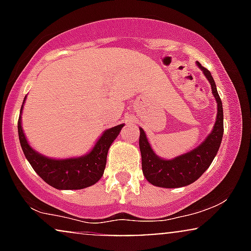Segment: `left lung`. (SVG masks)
Returning a JSON list of instances; mask_svg holds the SVG:
<instances>
[{
  "instance_id": "obj_1",
  "label": "left lung",
  "mask_w": 251,
  "mask_h": 251,
  "mask_svg": "<svg viewBox=\"0 0 251 251\" xmlns=\"http://www.w3.org/2000/svg\"><path fill=\"white\" fill-rule=\"evenodd\" d=\"M197 66L201 71H203L204 75L209 80L212 94L217 102V118H216L214 128L205 138V140H203V143L200 144L196 149L172 159H164L155 154L153 149L150 145L145 132L142 127H139V149L142 153L143 174L146 179L154 186L175 189L192 184L211 165L221 146L224 132L223 105H222V100L218 96L211 73L198 61Z\"/></svg>"
}]
</instances>
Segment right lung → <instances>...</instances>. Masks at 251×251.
<instances>
[{
    "label": "right lung",
    "instance_id": "add662e5",
    "mask_svg": "<svg viewBox=\"0 0 251 251\" xmlns=\"http://www.w3.org/2000/svg\"><path fill=\"white\" fill-rule=\"evenodd\" d=\"M25 98L20 111L21 114ZM124 125L125 124H120L103 131L101 137L98 139L96 145L88 153L81 157L65 158V159L46 157L31 148L22 129L21 116L17 123V129H19L20 144L25 158L31 168L35 170L36 174L46 183L59 190H80L93 185L102 177L109 146L119 135Z\"/></svg>",
    "mask_w": 251,
    "mask_h": 251
}]
</instances>
